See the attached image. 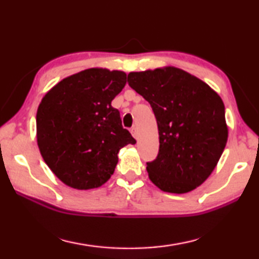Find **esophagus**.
Listing matches in <instances>:
<instances>
[{
    "label": "esophagus",
    "instance_id": "esophagus-1",
    "mask_svg": "<svg viewBox=\"0 0 259 259\" xmlns=\"http://www.w3.org/2000/svg\"><path fill=\"white\" fill-rule=\"evenodd\" d=\"M130 131H131V135H133L134 137L137 139L138 138V130H137V128H136V126H133Z\"/></svg>",
    "mask_w": 259,
    "mask_h": 259
}]
</instances>
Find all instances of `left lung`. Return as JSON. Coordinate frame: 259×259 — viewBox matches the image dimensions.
Returning <instances> with one entry per match:
<instances>
[{
	"instance_id": "left-lung-1",
	"label": "left lung",
	"mask_w": 259,
	"mask_h": 259,
	"mask_svg": "<svg viewBox=\"0 0 259 259\" xmlns=\"http://www.w3.org/2000/svg\"><path fill=\"white\" fill-rule=\"evenodd\" d=\"M128 84L150 103L159 129V153L147 162L153 184L170 193L200 186L227 142L222 98L203 81L176 67L128 74Z\"/></svg>"
}]
</instances>
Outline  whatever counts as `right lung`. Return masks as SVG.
<instances>
[{
  "instance_id": "add662e5",
  "label": "right lung",
  "mask_w": 259,
  "mask_h": 259,
  "mask_svg": "<svg viewBox=\"0 0 259 259\" xmlns=\"http://www.w3.org/2000/svg\"><path fill=\"white\" fill-rule=\"evenodd\" d=\"M125 83L124 72L89 68L64 78L43 97L36 114L37 145L66 185L102 186L113 175L121 148L136 144L112 106Z\"/></svg>"
}]
</instances>
